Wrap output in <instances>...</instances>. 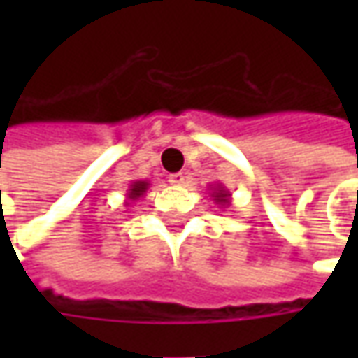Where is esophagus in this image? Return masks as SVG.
<instances>
[{
  "label": "esophagus",
  "mask_w": 358,
  "mask_h": 358,
  "mask_svg": "<svg viewBox=\"0 0 358 358\" xmlns=\"http://www.w3.org/2000/svg\"><path fill=\"white\" fill-rule=\"evenodd\" d=\"M184 180H186V176H184L182 172H174V174L169 176V182L174 184V186H182V184H184Z\"/></svg>",
  "instance_id": "obj_1"
}]
</instances>
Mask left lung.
Instances as JSON below:
<instances>
[{
  "mask_svg": "<svg viewBox=\"0 0 358 358\" xmlns=\"http://www.w3.org/2000/svg\"><path fill=\"white\" fill-rule=\"evenodd\" d=\"M210 189H213L210 197H213V201L217 203L218 207H230V197H232V194L222 184H215Z\"/></svg>",
  "mask_w": 358,
  "mask_h": 358,
  "instance_id": "left-lung-1",
  "label": "left lung"
}]
</instances>
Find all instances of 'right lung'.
<instances>
[{
  "mask_svg": "<svg viewBox=\"0 0 358 358\" xmlns=\"http://www.w3.org/2000/svg\"><path fill=\"white\" fill-rule=\"evenodd\" d=\"M149 189V182L148 180H134L132 184H130V187H128V194H126V197H128V201H138L141 195L145 194Z\"/></svg>",
  "mask_w": 358,
  "mask_h": 358,
  "instance_id": "1",
  "label": "right lung"
}]
</instances>
